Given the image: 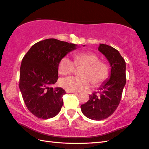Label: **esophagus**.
Instances as JSON below:
<instances>
[{"instance_id": "obj_1", "label": "esophagus", "mask_w": 149, "mask_h": 149, "mask_svg": "<svg viewBox=\"0 0 149 149\" xmlns=\"http://www.w3.org/2000/svg\"><path fill=\"white\" fill-rule=\"evenodd\" d=\"M66 93H75V91H71V90H66Z\"/></svg>"}]
</instances>
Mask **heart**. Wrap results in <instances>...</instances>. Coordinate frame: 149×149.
Wrapping results in <instances>:
<instances>
[{
  "instance_id": "heart-1",
  "label": "heart",
  "mask_w": 149,
  "mask_h": 149,
  "mask_svg": "<svg viewBox=\"0 0 149 149\" xmlns=\"http://www.w3.org/2000/svg\"><path fill=\"white\" fill-rule=\"evenodd\" d=\"M75 67L81 68L79 72L81 76L62 78L59 84L63 88L71 91H81L88 88L91 83L94 86L100 85L109 76L108 65L100 61L97 55L92 52L75 54L74 62L68 57H62L58 65V72L63 75H70L75 71Z\"/></svg>"
}]
</instances>
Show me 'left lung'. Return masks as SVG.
Here are the masks:
<instances>
[{"label":"left lung","mask_w":149,"mask_h":149,"mask_svg":"<svg viewBox=\"0 0 149 149\" xmlns=\"http://www.w3.org/2000/svg\"><path fill=\"white\" fill-rule=\"evenodd\" d=\"M111 66V74L97 92L89 95L90 100L81 105L83 114L93 120L100 121L111 116L120 103L126 83V64L117 49L109 45L100 44L98 48Z\"/></svg>","instance_id":"obj_1"}]
</instances>
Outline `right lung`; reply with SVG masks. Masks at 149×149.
Listing matches in <instances>:
<instances>
[{
    "instance_id": "right-lung-1",
    "label": "right lung",
    "mask_w": 149,
    "mask_h": 149,
    "mask_svg": "<svg viewBox=\"0 0 149 149\" xmlns=\"http://www.w3.org/2000/svg\"><path fill=\"white\" fill-rule=\"evenodd\" d=\"M76 46L75 44L48 39L33 45L23 57L19 88L27 109L38 118H54L60 112L66 92L61 87L50 86L58 79L59 61Z\"/></svg>"
}]
</instances>
